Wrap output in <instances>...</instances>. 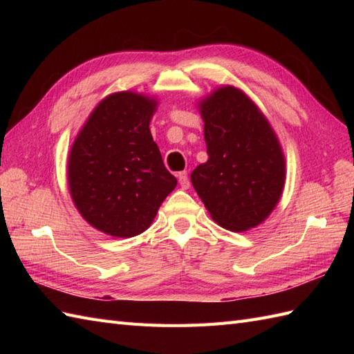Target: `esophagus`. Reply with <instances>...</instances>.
I'll return each mask as SVG.
<instances>
[{
	"label": "esophagus",
	"instance_id": "esophagus-1",
	"mask_svg": "<svg viewBox=\"0 0 354 354\" xmlns=\"http://www.w3.org/2000/svg\"><path fill=\"white\" fill-rule=\"evenodd\" d=\"M178 181L179 185H181V189H189L190 187V181H189V175H187V171H179L178 173Z\"/></svg>",
	"mask_w": 354,
	"mask_h": 354
}]
</instances>
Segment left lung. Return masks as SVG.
Masks as SVG:
<instances>
[{"mask_svg":"<svg viewBox=\"0 0 354 354\" xmlns=\"http://www.w3.org/2000/svg\"><path fill=\"white\" fill-rule=\"evenodd\" d=\"M208 161L192 184L212 219L243 232L265 222L284 190L286 160L265 114L242 89L219 86L198 103Z\"/></svg>","mask_w":354,"mask_h":354,"instance_id":"1","label":"left lung"}]
</instances>
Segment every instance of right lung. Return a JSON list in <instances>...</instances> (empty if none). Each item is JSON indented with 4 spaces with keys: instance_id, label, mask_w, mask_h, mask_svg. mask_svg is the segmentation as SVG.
<instances>
[{
    "instance_id": "obj_1",
    "label": "right lung",
    "mask_w": 354,
    "mask_h": 354,
    "mask_svg": "<svg viewBox=\"0 0 354 354\" xmlns=\"http://www.w3.org/2000/svg\"><path fill=\"white\" fill-rule=\"evenodd\" d=\"M156 106L155 97L112 93L93 109L70 149L71 199L80 216L108 236L145 232L178 184L149 129Z\"/></svg>"
}]
</instances>
